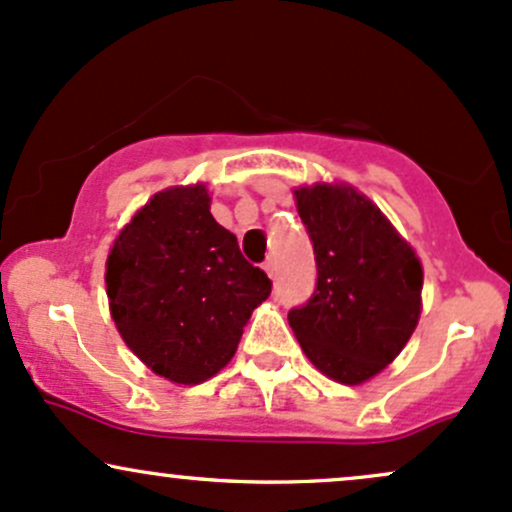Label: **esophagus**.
<instances>
[{
    "label": "esophagus",
    "instance_id": "34e87169",
    "mask_svg": "<svg viewBox=\"0 0 512 512\" xmlns=\"http://www.w3.org/2000/svg\"><path fill=\"white\" fill-rule=\"evenodd\" d=\"M263 271L268 273V278H273V275H275V261H273V258H268V261L263 263Z\"/></svg>",
    "mask_w": 512,
    "mask_h": 512
}]
</instances>
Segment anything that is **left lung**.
Here are the masks:
<instances>
[{"mask_svg":"<svg viewBox=\"0 0 512 512\" xmlns=\"http://www.w3.org/2000/svg\"><path fill=\"white\" fill-rule=\"evenodd\" d=\"M314 246L317 287L287 321L331 380L363 384L409 343L421 317L423 268L392 222L353 186L295 191Z\"/></svg>","mask_w":512,"mask_h":512,"instance_id":"left-lung-1","label":"left lung"}]
</instances>
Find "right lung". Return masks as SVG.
I'll list each match as a JSON object with an SVG mask.
<instances>
[{"mask_svg": "<svg viewBox=\"0 0 512 512\" xmlns=\"http://www.w3.org/2000/svg\"><path fill=\"white\" fill-rule=\"evenodd\" d=\"M271 285L212 217L203 183L152 195L106 261L116 329L149 370L176 384L210 380L232 360Z\"/></svg>", "mask_w": 512, "mask_h": 512, "instance_id": "1", "label": "right lung"}]
</instances>
